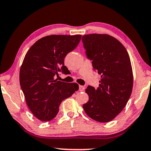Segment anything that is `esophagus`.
I'll return each instance as SVG.
<instances>
[{"label":"esophagus","mask_w":151,"mask_h":151,"mask_svg":"<svg viewBox=\"0 0 151 151\" xmlns=\"http://www.w3.org/2000/svg\"><path fill=\"white\" fill-rule=\"evenodd\" d=\"M85 90V87L83 86H79V91L80 92H82V91H83Z\"/></svg>","instance_id":"obj_1"}]
</instances>
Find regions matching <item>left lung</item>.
I'll return each mask as SVG.
<instances>
[{"mask_svg":"<svg viewBox=\"0 0 151 151\" xmlns=\"http://www.w3.org/2000/svg\"><path fill=\"white\" fill-rule=\"evenodd\" d=\"M87 57L101 75L96 90L86 89L89 100L83 105L89 117L100 122L113 120L126 106L132 92L133 75L130 57L122 43L107 34L82 37Z\"/></svg>","mask_w":151,"mask_h":151,"instance_id":"left-lung-1","label":"left lung"}]
</instances>
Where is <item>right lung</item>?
<instances>
[{
  "mask_svg": "<svg viewBox=\"0 0 151 151\" xmlns=\"http://www.w3.org/2000/svg\"><path fill=\"white\" fill-rule=\"evenodd\" d=\"M81 35H51L37 40L25 55L20 70V84L27 105L37 119L50 121L63 100L78 90L76 83L55 79L68 70L64 58L79 43Z\"/></svg>",
  "mask_w": 151,
  "mask_h": 151,
  "instance_id": "1",
  "label": "right lung"
}]
</instances>
